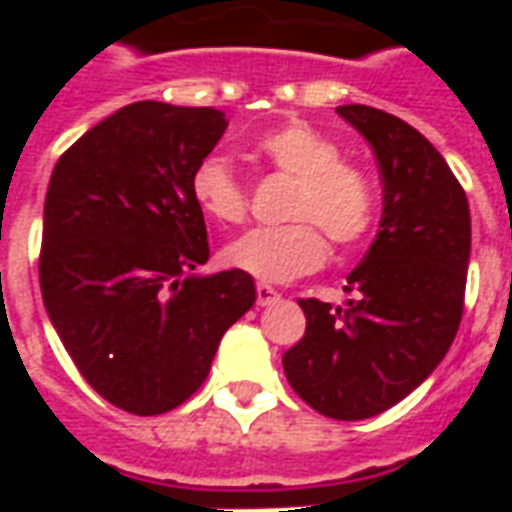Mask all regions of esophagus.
I'll return each mask as SVG.
<instances>
[{
  "instance_id": "1",
  "label": "esophagus",
  "mask_w": 512,
  "mask_h": 512,
  "mask_svg": "<svg viewBox=\"0 0 512 512\" xmlns=\"http://www.w3.org/2000/svg\"><path fill=\"white\" fill-rule=\"evenodd\" d=\"M277 299H279L277 288H271V285H266V282H260V285H257V304H260V307H268V304H274Z\"/></svg>"
}]
</instances>
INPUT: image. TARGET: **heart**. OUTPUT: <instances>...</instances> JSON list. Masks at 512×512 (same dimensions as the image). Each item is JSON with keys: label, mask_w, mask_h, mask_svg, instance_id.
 I'll list each match as a JSON object with an SVG mask.
<instances>
[{"label": "heart", "mask_w": 512, "mask_h": 512, "mask_svg": "<svg viewBox=\"0 0 512 512\" xmlns=\"http://www.w3.org/2000/svg\"><path fill=\"white\" fill-rule=\"evenodd\" d=\"M255 156L296 180L290 194V224L255 227L222 249L230 268L263 282H288L323 266L326 239L348 249L359 244L376 219V186L365 169L343 161L340 145L307 123H282L257 136ZM194 205L219 224H238L246 216V189L230 161L205 156L191 169Z\"/></svg>", "instance_id": "heart-1"}]
</instances>
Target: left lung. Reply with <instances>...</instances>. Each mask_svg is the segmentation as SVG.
I'll list each match as a JSON object with an SVG mask.
<instances>
[{
  "mask_svg": "<svg viewBox=\"0 0 512 512\" xmlns=\"http://www.w3.org/2000/svg\"><path fill=\"white\" fill-rule=\"evenodd\" d=\"M337 115L376 153L384 211L376 241L348 274L343 307L301 299L307 332L282 356L293 392L318 414L367 419L439 367L461 326L472 252L469 200L417 128L373 106Z\"/></svg>",
  "mask_w": 512,
  "mask_h": 512,
  "instance_id": "1",
  "label": "left lung"
}]
</instances>
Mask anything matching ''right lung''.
Masks as SVG:
<instances>
[{
    "instance_id": "add662e5",
    "label": "right lung",
    "mask_w": 512,
    "mask_h": 512,
    "mask_svg": "<svg viewBox=\"0 0 512 512\" xmlns=\"http://www.w3.org/2000/svg\"><path fill=\"white\" fill-rule=\"evenodd\" d=\"M224 128L211 106L136 101L76 139L51 172L43 304L84 381L139 417L189 400L222 334L257 299L246 271L197 274L211 249L189 178Z\"/></svg>"
}]
</instances>
